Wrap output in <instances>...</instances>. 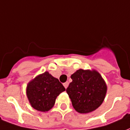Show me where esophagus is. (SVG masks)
<instances>
[{"mask_svg":"<svg viewBox=\"0 0 130 130\" xmlns=\"http://www.w3.org/2000/svg\"><path fill=\"white\" fill-rule=\"evenodd\" d=\"M68 85H69V83H68V82H65V83L63 84V86H64V87H65V88H67L68 87Z\"/></svg>","mask_w":130,"mask_h":130,"instance_id":"obj_1","label":"esophagus"}]
</instances>
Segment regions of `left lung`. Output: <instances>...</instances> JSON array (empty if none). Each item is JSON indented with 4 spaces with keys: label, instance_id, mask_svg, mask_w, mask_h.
<instances>
[{
    "label": "left lung",
    "instance_id": "left-lung-1",
    "mask_svg": "<svg viewBox=\"0 0 130 130\" xmlns=\"http://www.w3.org/2000/svg\"><path fill=\"white\" fill-rule=\"evenodd\" d=\"M71 79L72 82L66 91L76 111L88 113L102 104L107 86L98 71L79 69L71 75Z\"/></svg>",
    "mask_w": 130,
    "mask_h": 130
}]
</instances>
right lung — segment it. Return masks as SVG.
Segmentation results:
<instances>
[{
	"label": "right lung",
	"instance_id": "right-lung-1",
	"mask_svg": "<svg viewBox=\"0 0 130 130\" xmlns=\"http://www.w3.org/2000/svg\"><path fill=\"white\" fill-rule=\"evenodd\" d=\"M65 90L58 79L45 72L28 82L26 95L33 109L46 112L52 109L57 97Z\"/></svg>",
	"mask_w": 130,
	"mask_h": 130
}]
</instances>
